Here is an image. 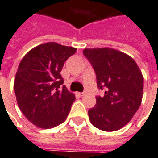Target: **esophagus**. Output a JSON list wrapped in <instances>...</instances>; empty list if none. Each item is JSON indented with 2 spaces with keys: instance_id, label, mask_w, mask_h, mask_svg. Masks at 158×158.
Here are the masks:
<instances>
[{
  "instance_id": "34e87169",
  "label": "esophagus",
  "mask_w": 158,
  "mask_h": 158,
  "mask_svg": "<svg viewBox=\"0 0 158 158\" xmlns=\"http://www.w3.org/2000/svg\"><path fill=\"white\" fill-rule=\"evenodd\" d=\"M85 95H86V92H81V93H79V96H80V97H83V96H85Z\"/></svg>"
}]
</instances>
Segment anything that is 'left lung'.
<instances>
[{"label":"left lung","mask_w":158,"mask_h":158,"mask_svg":"<svg viewBox=\"0 0 158 158\" xmlns=\"http://www.w3.org/2000/svg\"><path fill=\"white\" fill-rule=\"evenodd\" d=\"M83 54L97 75L98 89L105 90L89 109V119L102 131H117L131 121L141 105L142 72L131 56L115 49L86 48Z\"/></svg>","instance_id":"1"}]
</instances>
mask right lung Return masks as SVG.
Wrapping results in <instances>:
<instances>
[{"label":"right lung","mask_w":158,"mask_h":158,"mask_svg":"<svg viewBox=\"0 0 158 158\" xmlns=\"http://www.w3.org/2000/svg\"><path fill=\"white\" fill-rule=\"evenodd\" d=\"M76 51L47 42L31 50L19 64L14 81L17 104L25 117L40 128L55 127L69 114L76 97L63 85L60 72Z\"/></svg>","instance_id":"right-lung-1"}]
</instances>
